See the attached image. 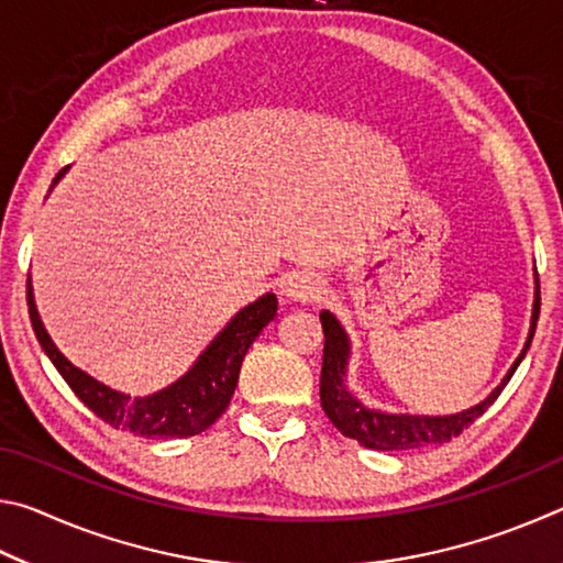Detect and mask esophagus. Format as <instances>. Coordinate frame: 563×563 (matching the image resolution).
<instances>
[{"instance_id":"34e87169","label":"esophagus","mask_w":563,"mask_h":563,"mask_svg":"<svg viewBox=\"0 0 563 563\" xmlns=\"http://www.w3.org/2000/svg\"><path fill=\"white\" fill-rule=\"evenodd\" d=\"M322 292H325V285H322L318 275H312V273L292 275L288 285H285V298L292 302H300V305L320 300Z\"/></svg>"}]
</instances>
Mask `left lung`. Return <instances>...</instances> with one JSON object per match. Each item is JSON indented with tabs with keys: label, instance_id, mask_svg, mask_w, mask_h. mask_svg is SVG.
Instances as JSON below:
<instances>
[{
	"label": "left lung",
	"instance_id": "obj_1",
	"mask_svg": "<svg viewBox=\"0 0 563 563\" xmlns=\"http://www.w3.org/2000/svg\"><path fill=\"white\" fill-rule=\"evenodd\" d=\"M539 275L533 268V305H531V325L529 335L519 357L514 360L509 373L501 377V383L482 399L479 405L462 409L456 415H407V412H383V409L362 405L357 395L347 387V365L352 357V342L340 320L330 310L320 312L322 332H325V350H322V373H320V405L338 430L357 440L367 450L379 452H399V450H417V446H430L450 442L452 437L466 430L476 417H482L494 405V399L501 395L511 375L517 373L519 362L527 355L531 345L533 330L539 320Z\"/></svg>",
	"mask_w": 563,
	"mask_h": 563
}]
</instances>
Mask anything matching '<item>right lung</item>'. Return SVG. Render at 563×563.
Wrapping results in <instances>:
<instances>
[{"mask_svg": "<svg viewBox=\"0 0 563 563\" xmlns=\"http://www.w3.org/2000/svg\"><path fill=\"white\" fill-rule=\"evenodd\" d=\"M66 170L69 168H62L56 174L52 188L59 184ZM26 305H30V320L44 355L52 360L56 373L64 377L71 393L107 424L121 432L146 437V440H170V437L180 440V437L206 432L231 402L247 347L278 316V298L273 292H265L263 298L235 312L231 322L211 340V345L188 367L186 375H180L176 383L158 393L133 397L99 383L97 377L84 373L81 367L64 357L36 310L32 278H26Z\"/></svg>", "mask_w": 563, "mask_h": 563, "instance_id": "1", "label": "right lung"}]
</instances>
